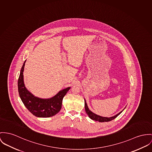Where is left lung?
<instances>
[{
	"instance_id": "left-lung-1",
	"label": "left lung",
	"mask_w": 152,
	"mask_h": 152,
	"mask_svg": "<svg viewBox=\"0 0 152 152\" xmlns=\"http://www.w3.org/2000/svg\"><path fill=\"white\" fill-rule=\"evenodd\" d=\"M84 104H85V110H86V112L87 113V114L88 115V116H89V117H90L91 119L93 120L98 121H99V122H107V121H112V120H113V119H115V118H116V117L122 112V111L120 112L119 113H118L116 116H113V117H102V116H98V115H95V113H94L91 111L90 110V109H88V106H87V103H86L85 99H84Z\"/></svg>"
}]
</instances>
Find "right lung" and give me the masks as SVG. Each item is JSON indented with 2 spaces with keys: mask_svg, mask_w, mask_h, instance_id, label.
<instances>
[{
  "mask_svg": "<svg viewBox=\"0 0 152 152\" xmlns=\"http://www.w3.org/2000/svg\"><path fill=\"white\" fill-rule=\"evenodd\" d=\"M25 61L21 68L18 80V93L23 104L36 117H49L56 115L61 110L63 98L70 87L60 91L50 99H44L36 97L26 90L23 83V72Z\"/></svg>",
  "mask_w": 152,
  "mask_h": 152,
  "instance_id": "add662e5",
  "label": "right lung"
}]
</instances>
